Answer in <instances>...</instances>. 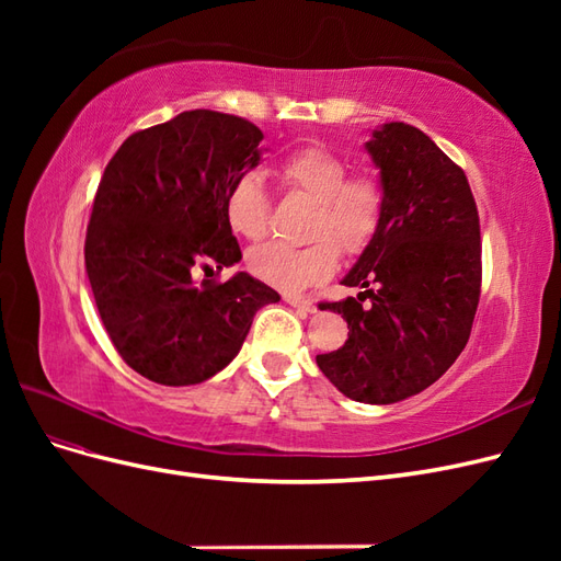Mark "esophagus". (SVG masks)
<instances>
[{"mask_svg": "<svg viewBox=\"0 0 561 561\" xmlns=\"http://www.w3.org/2000/svg\"><path fill=\"white\" fill-rule=\"evenodd\" d=\"M290 307L299 309V311H307V313H316V304L311 299H304V297H295V295H285L283 297Z\"/></svg>", "mask_w": 561, "mask_h": 561, "instance_id": "34e87169", "label": "esophagus"}]
</instances>
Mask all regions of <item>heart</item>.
<instances>
[{
  "instance_id": "1",
  "label": "heart",
  "mask_w": 561,
  "mask_h": 561,
  "mask_svg": "<svg viewBox=\"0 0 561 561\" xmlns=\"http://www.w3.org/2000/svg\"><path fill=\"white\" fill-rule=\"evenodd\" d=\"M348 173V161L325 145L290 151L278 163L287 190L313 201L307 222V245L264 243L248 252L254 278L283 293H301L328 280L339 264V250L348 257L363 254L386 217V190L377 175ZM271 201L257 175H241L229 186L225 215L233 233L257 241L268 229Z\"/></svg>"
}]
</instances>
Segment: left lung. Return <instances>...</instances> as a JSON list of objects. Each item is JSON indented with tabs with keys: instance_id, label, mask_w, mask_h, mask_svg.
I'll return each instance as SVG.
<instances>
[{
	"instance_id": "8db88e82",
	"label": "left lung",
	"mask_w": 561,
	"mask_h": 561,
	"mask_svg": "<svg viewBox=\"0 0 561 561\" xmlns=\"http://www.w3.org/2000/svg\"><path fill=\"white\" fill-rule=\"evenodd\" d=\"M365 149L386 217L342 280L365 293L320 304L342 313L348 339L316 363L346 398L393 404L435 383L468 344L482 285L480 217L466 173L423 130L383 124Z\"/></svg>"
}]
</instances>
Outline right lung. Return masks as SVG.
<instances>
[{
    "mask_svg": "<svg viewBox=\"0 0 561 561\" xmlns=\"http://www.w3.org/2000/svg\"><path fill=\"white\" fill-rule=\"evenodd\" d=\"M262 130L213 110L133 133L107 163L87 229L95 307L124 363L149 381L192 386L241 351L274 287L245 271L194 283V268L241 262L225 215L236 178L260 163Z\"/></svg>",
    "mask_w": 561,
    "mask_h": 561,
    "instance_id": "right-lung-1",
    "label": "right lung"
}]
</instances>
